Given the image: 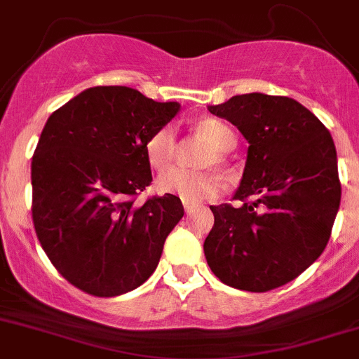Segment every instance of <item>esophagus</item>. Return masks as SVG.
<instances>
[{
    "instance_id": "1",
    "label": "esophagus",
    "mask_w": 359,
    "mask_h": 359,
    "mask_svg": "<svg viewBox=\"0 0 359 359\" xmlns=\"http://www.w3.org/2000/svg\"><path fill=\"white\" fill-rule=\"evenodd\" d=\"M183 208H185V211H187V215H190V213H192V211H196V208H197V204H194V203H190V201H183Z\"/></svg>"
}]
</instances>
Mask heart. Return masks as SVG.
Instances as JSON below:
<instances>
[{
  "label": "heart",
  "instance_id": "obj_1",
  "mask_svg": "<svg viewBox=\"0 0 359 359\" xmlns=\"http://www.w3.org/2000/svg\"><path fill=\"white\" fill-rule=\"evenodd\" d=\"M199 134L213 146L217 151L210 155L204 163L220 162L222 153L231 151L236 146V134L227 123L215 118L201 119L197 123ZM144 153L148 163L155 170H165L172 163L174 153H176V134L170 125L160 126L158 130L153 132L144 144ZM222 180L215 172L203 170H185V169H170L163 172L156 180V190L160 194H172L182 197L183 201L199 203V201L215 199L222 192Z\"/></svg>",
  "mask_w": 359,
  "mask_h": 359
}]
</instances>
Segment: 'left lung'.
I'll return each mask as SVG.
<instances>
[{"label":"left lung","mask_w":359,"mask_h":359,"mask_svg":"<svg viewBox=\"0 0 359 359\" xmlns=\"http://www.w3.org/2000/svg\"><path fill=\"white\" fill-rule=\"evenodd\" d=\"M208 111L248 141L234 194L241 206H210L208 266L231 287L271 291L302 275L326 248L342 196L335 142L309 109L287 97L236 95Z\"/></svg>","instance_id":"8db88e82"}]
</instances>
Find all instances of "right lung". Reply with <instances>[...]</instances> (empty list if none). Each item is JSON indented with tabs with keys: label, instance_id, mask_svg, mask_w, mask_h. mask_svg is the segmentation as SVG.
Returning <instances> with one entry per match:
<instances>
[{
	"label": "right lung",
	"instance_id": "obj_1",
	"mask_svg": "<svg viewBox=\"0 0 359 359\" xmlns=\"http://www.w3.org/2000/svg\"><path fill=\"white\" fill-rule=\"evenodd\" d=\"M134 88L95 86L47 119L32 162L33 224L54 268L88 294L134 291L182 220L180 197L135 204L151 183L149 135L180 112Z\"/></svg>",
	"mask_w": 359,
	"mask_h": 359
}]
</instances>
